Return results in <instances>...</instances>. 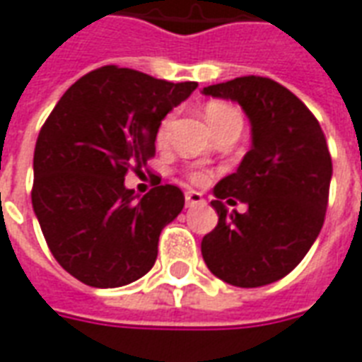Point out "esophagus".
<instances>
[{"mask_svg":"<svg viewBox=\"0 0 362 362\" xmlns=\"http://www.w3.org/2000/svg\"><path fill=\"white\" fill-rule=\"evenodd\" d=\"M202 202H204V199H202V194L197 193V191H189V193L185 194V204L189 209H193L197 204H202Z\"/></svg>","mask_w":362,"mask_h":362,"instance_id":"esophagus-1","label":"esophagus"}]
</instances>
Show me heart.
<instances>
[{
	"instance_id": "b5f03b06",
	"label": "heart",
	"mask_w": 362,
	"mask_h": 362,
	"mask_svg": "<svg viewBox=\"0 0 362 362\" xmlns=\"http://www.w3.org/2000/svg\"><path fill=\"white\" fill-rule=\"evenodd\" d=\"M204 115H206V120H209L210 127H214V124L222 122V120L232 119V117H240V112L235 111L234 107H230V105L226 103H209L206 105ZM240 119H242V117H240ZM165 134H168V120H165L160 127V130H158V140L163 142V140H165ZM189 179H191L193 183H197V185H204V183L209 181V173H206V171H191Z\"/></svg>"
}]
</instances>
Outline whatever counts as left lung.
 <instances>
[{
	"mask_svg": "<svg viewBox=\"0 0 362 362\" xmlns=\"http://www.w3.org/2000/svg\"><path fill=\"white\" fill-rule=\"evenodd\" d=\"M202 93L238 103L251 124L250 152L212 191L218 224L202 238V259L224 283L265 286L298 265L324 226L332 181L325 136L308 107L273 79L245 76ZM234 198L246 202L243 215L227 210Z\"/></svg>",
	"mask_w": 362,
	"mask_h": 362,
	"instance_id": "left-lung-1",
	"label": "left lung"
}]
</instances>
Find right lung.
Listing matches in <instances>:
<instances>
[{
  "label": "right lung",
  "instance_id": "add662e5",
  "mask_svg": "<svg viewBox=\"0 0 362 362\" xmlns=\"http://www.w3.org/2000/svg\"><path fill=\"white\" fill-rule=\"evenodd\" d=\"M197 86L103 66L78 79L40 128L33 210L56 261L81 283L117 288L153 267L185 197L158 183L140 199L124 175L146 168L161 120Z\"/></svg>",
  "mask_w": 362,
  "mask_h": 362
}]
</instances>
